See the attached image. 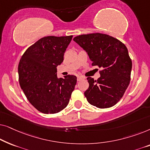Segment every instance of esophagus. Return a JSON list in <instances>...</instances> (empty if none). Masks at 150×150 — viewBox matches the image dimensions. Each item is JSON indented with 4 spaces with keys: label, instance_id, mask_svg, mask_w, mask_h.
I'll return each instance as SVG.
<instances>
[{
    "label": "esophagus",
    "instance_id": "34e87169",
    "mask_svg": "<svg viewBox=\"0 0 150 150\" xmlns=\"http://www.w3.org/2000/svg\"><path fill=\"white\" fill-rule=\"evenodd\" d=\"M84 78L83 76H77V81H81V80H83Z\"/></svg>",
    "mask_w": 150,
    "mask_h": 150
}]
</instances>
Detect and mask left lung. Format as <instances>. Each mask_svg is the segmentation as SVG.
<instances>
[{
  "mask_svg": "<svg viewBox=\"0 0 150 150\" xmlns=\"http://www.w3.org/2000/svg\"><path fill=\"white\" fill-rule=\"evenodd\" d=\"M74 41L87 52L92 65L102 68L97 81L87 79L88 102L100 108L114 106L130 84L132 61L126 46L117 39L98 33L76 36Z\"/></svg>",
  "mask_w": 150,
  "mask_h": 150,
  "instance_id": "8db88e82",
  "label": "left lung"
}]
</instances>
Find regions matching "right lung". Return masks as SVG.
<instances>
[{"instance_id":"add662e5","label":"right lung","mask_w":150,"mask_h":150,"mask_svg":"<svg viewBox=\"0 0 150 150\" xmlns=\"http://www.w3.org/2000/svg\"><path fill=\"white\" fill-rule=\"evenodd\" d=\"M72 37L41 38L25 51L20 60V87L30 103L43 113H57L64 109L74 89L76 76L59 79L57 75V67L63 61Z\"/></svg>"}]
</instances>
